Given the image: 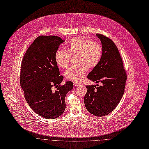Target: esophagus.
I'll list each match as a JSON object with an SVG mask.
<instances>
[{
	"instance_id": "1",
	"label": "esophagus",
	"mask_w": 149,
	"mask_h": 149,
	"mask_svg": "<svg viewBox=\"0 0 149 149\" xmlns=\"http://www.w3.org/2000/svg\"><path fill=\"white\" fill-rule=\"evenodd\" d=\"M74 85L75 86H78L80 85V83H77V82H74Z\"/></svg>"
}]
</instances>
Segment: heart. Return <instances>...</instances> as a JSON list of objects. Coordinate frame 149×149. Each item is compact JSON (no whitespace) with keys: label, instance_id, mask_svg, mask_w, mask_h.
<instances>
[{"label":"heart","instance_id":"b5f03b06","mask_svg":"<svg viewBox=\"0 0 149 149\" xmlns=\"http://www.w3.org/2000/svg\"><path fill=\"white\" fill-rule=\"evenodd\" d=\"M70 56H76L77 64L70 66L65 75L69 80L80 81L86 74L88 68H94L99 63L102 56V48L98 43L86 37H75L67 45L66 50L56 51L55 60L57 65L61 68H67L70 63Z\"/></svg>","mask_w":149,"mask_h":149}]
</instances>
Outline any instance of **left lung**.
I'll return each instance as SVG.
<instances>
[{
	"mask_svg": "<svg viewBox=\"0 0 149 149\" xmlns=\"http://www.w3.org/2000/svg\"><path fill=\"white\" fill-rule=\"evenodd\" d=\"M96 35L102 45V56L87 78L102 85L86 86L84 102L91 114L103 116L113 111L120 103L124 92L127 75L115 44L102 34Z\"/></svg>",
	"mask_w": 149,
	"mask_h": 149,
	"instance_id": "8db88e82",
	"label": "left lung"
}]
</instances>
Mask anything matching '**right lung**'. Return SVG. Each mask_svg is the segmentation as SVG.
Instances as JSON below:
<instances>
[{
    "instance_id": "right-lung-1",
    "label": "right lung",
    "mask_w": 149,
    "mask_h": 149,
    "mask_svg": "<svg viewBox=\"0 0 149 149\" xmlns=\"http://www.w3.org/2000/svg\"><path fill=\"white\" fill-rule=\"evenodd\" d=\"M65 41L55 36H41L35 39L24 55L21 64L20 86L28 104L37 114L55 119L64 112L65 97L71 91L72 81L61 85L63 77L55 60V54ZM57 88L53 91L52 87Z\"/></svg>"
}]
</instances>
